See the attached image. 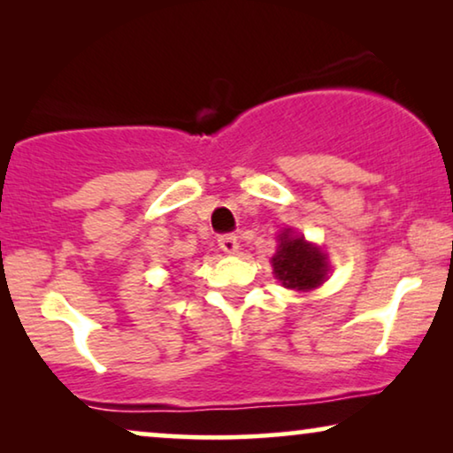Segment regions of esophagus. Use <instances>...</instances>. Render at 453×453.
<instances>
[{
  "mask_svg": "<svg viewBox=\"0 0 453 453\" xmlns=\"http://www.w3.org/2000/svg\"><path fill=\"white\" fill-rule=\"evenodd\" d=\"M219 245H220V250L225 251V253H237V250H239V241H237V237H234V234H231V233L220 234V237H219Z\"/></svg>",
  "mask_w": 453,
  "mask_h": 453,
  "instance_id": "esophagus-1",
  "label": "esophagus"
}]
</instances>
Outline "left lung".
<instances>
[{
  "label": "left lung",
  "instance_id": "left-lung-1",
  "mask_svg": "<svg viewBox=\"0 0 453 453\" xmlns=\"http://www.w3.org/2000/svg\"><path fill=\"white\" fill-rule=\"evenodd\" d=\"M272 265H274V274L282 282V287L296 290L319 287L327 274L324 253L303 237H296L290 228L282 233L276 256L272 257Z\"/></svg>",
  "mask_w": 453,
  "mask_h": 453
}]
</instances>
